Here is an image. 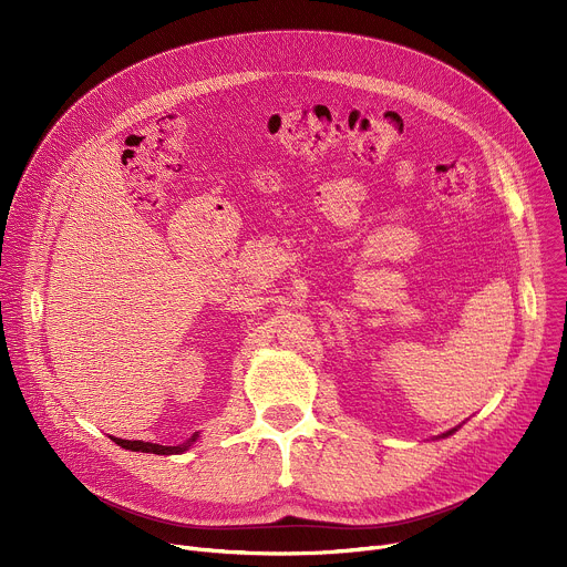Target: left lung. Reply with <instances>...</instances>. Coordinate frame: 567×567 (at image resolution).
I'll return each instance as SVG.
<instances>
[{
    "label": "left lung",
    "instance_id": "obj_1",
    "mask_svg": "<svg viewBox=\"0 0 567 567\" xmlns=\"http://www.w3.org/2000/svg\"><path fill=\"white\" fill-rule=\"evenodd\" d=\"M451 433H455V429H453V431H449V433H444V435H442V437H446V435H451Z\"/></svg>",
    "mask_w": 567,
    "mask_h": 567
}]
</instances>
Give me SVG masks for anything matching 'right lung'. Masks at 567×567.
Returning a JSON list of instances; mask_svg holds the SVG:
<instances>
[{"mask_svg":"<svg viewBox=\"0 0 567 567\" xmlns=\"http://www.w3.org/2000/svg\"><path fill=\"white\" fill-rule=\"evenodd\" d=\"M197 433L188 440V442H184V444H179V446H161V444H152V442H141V440H121V437H112L118 446H123V449H127V451H141V453H154V455H177V453H184V451H188V446L193 444V442H197Z\"/></svg>","mask_w":567,"mask_h":567,"instance_id":"obj_1","label":"right lung"}]
</instances>
